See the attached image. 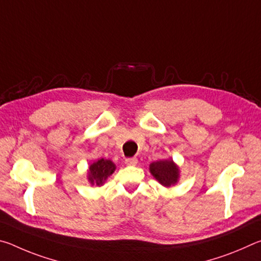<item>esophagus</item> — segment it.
Instances as JSON below:
<instances>
[{"mask_svg":"<svg viewBox=\"0 0 261 261\" xmlns=\"http://www.w3.org/2000/svg\"><path fill=\"white\" fill-rule=\"evenodd\" d=\"M125 163L127 166H136L138 163V159L137 158H127L125 159Z\"/></svg>","mask_w":261,"mask_h":261,"instance_id":"34e87169","label":"esophagus"}]
</instances>
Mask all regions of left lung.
Here are the masks:
<instances>
[{"label":"left lung","instance_id":"8db88e82","mask_svg":"<svg viewBox=\"0 0 261 261\" xmlns=\"http://www.w3.org/2000/svg\"><path fill=\"white\" fill-rule=\"evenodd\" d=\"M149 171H151L153 177L163 187H173L178 182L179 169L177 165L173 161V159L152 162L149 165Z\"/></svg>","mask_w":261,"mask_h":261}]
</instances>
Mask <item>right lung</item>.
Wrapping results in <instances>:
<instances>
[{
  "label": "right lung",
  "instance_id": "obj_1",
  "mask_svg": "<svg viewBox=\"0 0 261 261\" xmlns=\"http://www.w3.org/2000/svg\"><path fill=\"white\" fill-rule=\"evenodd\" d=\"M115 169H116V166L113 161L100 159L88 167V182L95 187H101L106 179L114 173Z\"/></svg>",
  "mask_w": 261,
  "mask_h": 261
}]
</instances>
